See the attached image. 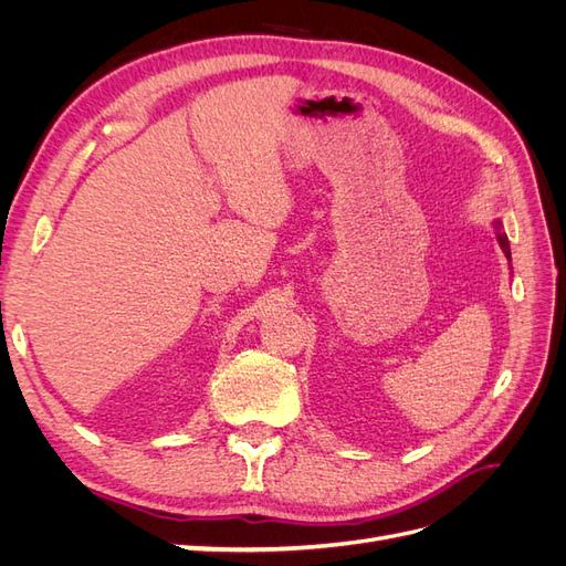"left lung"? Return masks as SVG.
Returning <instances> with one entry per match:
<instances>
[{"instance_id":"8db88e82","label":"left lung","mask_w":566,"mask_h":566,"mask_svg":"<svg viewBox=\"0 0 566 566\" xmlns=\"http://www.w3.org/2000/svg\"><path fill=\"white\" fill-rule=\"evenodd\" d=\"M495 229H501V221H495ZM499 241H501V248L503 252L510 256V245H507V238L503 233H499Z\"/></svg>"}]
</instances>
